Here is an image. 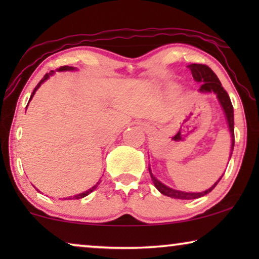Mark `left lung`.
<instances>
[{
  "label": "left lung",
  "mask_w": 259,
  "mask_h": 259,
  "mask_svg": "<svg viewBox=\"0 0 259 259\" xmlns=\"http://www.w3.org/2000/svg\"><path fill=\"white\" fill-rule=\"evenodd\" d=\"M191 69V73H192L193 79L198 81V82H201V86L199 88L200 92H206V93H213L217 94V98L219 102H221L223 109H224L225 114H226V119H228L229 122V128L230 132H231V137H232V145H231V154L233 151V147H235V122H233V107L231 104V100H230L229 94L226 93V91L223 88L221 81L217 77V75L213 73L210 67L206 65H201V63H192V65L187 66ZM148 171H150L151 178L153 180L154 186L157 187L159 192H161L165 196L175 198V199H196V198L203 197L205 194H207L208 192H211L212 190L214 189L215 185L219 183V180L222 179V177L219 178V180L215 182V184L210 189L204 191V192L200 193H189V192H182V191H177L173 189H169V187L165 186L164 184L159 182V180L153 177L152 175L150 167H148Z\"/></svg>",
  "instance_id": "obj_1"
}]
</instances>
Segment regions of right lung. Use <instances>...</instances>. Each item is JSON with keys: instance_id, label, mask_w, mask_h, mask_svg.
Returning a JSON list of instances; mask_svg holds the SVG:
<instances>
[{"instance_id": "1", "label": "right lung", "mask_w": 259, "mask_h": 259, "mask_svg": "<svg viewBox=\"0 0 259 259\" xmlns=\"http://www.w3.org/2000/svg\"><path fill=\"white\" fill-rule=\"evenodd\" d=\"M67 69H73V68H72V67H67V66H63V67H61V68H60V70H67ZM51 74H53V72H51V73H49V74H46L44 79H42V80L40 81V82L37 83V86L35 87L34 92H33V93H31V97H30V99L33 98V95L35 94V92L37 91V88L41 86V83L44 82L45 80H47L48 77H49V75H51ZM30 99H29V101H30ZM98 184H99V183H98ZM97 186H98V185H94L93 187H92V189H90V190H88V191H86V192H83V193H80V194H77V196H74V197H69L68 199H80V198H83V197H86V196H88V194H90L91 192H93V191H94L95 189H97ZM66 199H67V198H66Z\"/></svg>"}]
</instances>
